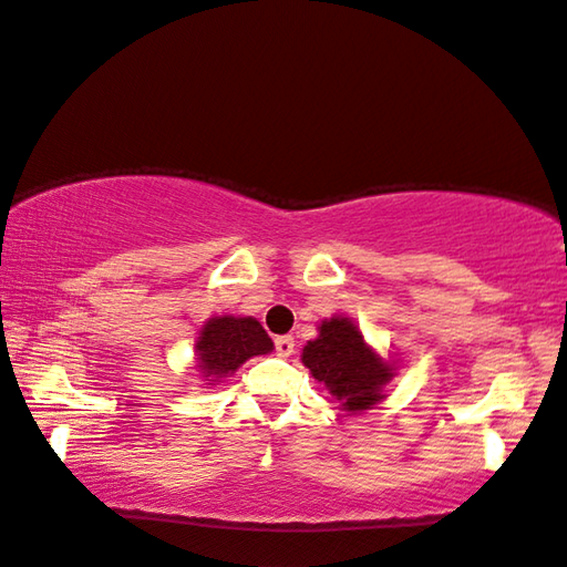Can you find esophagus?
I'll return each mask as SVG.
<instances>
[{"label":"esophagus","mask_w":567,"mask_h":567,"mask_svg":"<svg viewBox=\"0 0 567 567\" xmlns=\"http://www.w3.org/2000/svg\"><path fill=\"white\" fill-rule=\"evenodd\" d=\"M293 348H296V340L291 336H281L276 338V352H279L281 358L293 355Z\"/></svg>","instance_id":"esophagus-1"}]
</instances>
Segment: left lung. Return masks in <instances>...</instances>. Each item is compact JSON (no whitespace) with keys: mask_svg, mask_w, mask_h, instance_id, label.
Returning a JSON list of instances; mask_svg holds the SVG:
<instances>
[{"mask_svg":"<svg viewBox=\"0 0 567 567\" xmlns=\"http://www.w3.org/2000/svg\"><path fill=\"white\" fill-rule=\"evenodd\" d=\"M301 360L348 412L370 410L384 398L382 388L392 378V368L365 346L348 318L323 320L320 336L308 340Z\"/></svg>","mask_w":567,"mask_h":567,"instance_id":"obj_1","label":"left lung"}]
</instances>
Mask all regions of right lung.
<instances>
[{
    "label": "right lung",
    "instance_id": "obj_1",
    "mask_svg": "<svg viewBox=\"0 0 567 567\" xmlns=\"http://www.w3.org/2000/svg\"><path fill=\"white\" fill-rule=\"evenodd\" d=\"M274 350L271 338L266 336L259 320L254 318H234L221 316L212 318L202 328L197 340V368L205 378H227L239 365H244L254 355H266ZM209 382V384H212Z\"/></svg>",
    "mask_w": 567,
    "mask_h": 567
}]
</instances>
